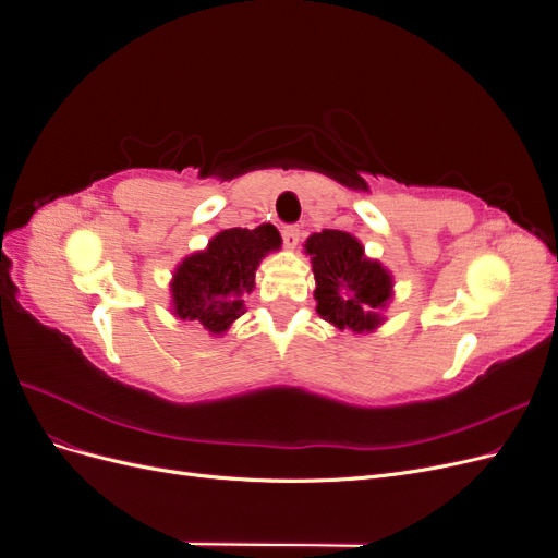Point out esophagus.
<instances>
[{
  "mask_svg": "<svg viewBox=\"0 0 558 558\" xmlns=\"http://www.w3.org/2000/svg\"><path fill=\"white\" fill-rule=\"evenodd\" d=\"M281 238H283V244H286V248H295V246H298V242H300V238H302V232H300V228H295V226H289V228H283Z\"/></svg>",
  "mask_w": 558,
  "mask_h": 558,
  "instance_id": "1",
  "label": "esophagus"
}]
</instances>
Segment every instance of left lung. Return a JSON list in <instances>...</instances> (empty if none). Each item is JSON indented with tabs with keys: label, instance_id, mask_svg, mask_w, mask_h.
I'll use <instances>...</instances> for the list:
<instances>
[{
	"label": "left lung",
	"instance_id": "left-lung-1",
	"mask_svg": "<svg viewBox=\"0 0 558 558\" xmlns=\"http://www.w3.org/2000/svg\"><path fill=\"white\" fill-rule=\"evenodd\" d=\"M314 272L316 314L337 330L375 332L393 300V275L367 258L365 246L342 230H320L305 242Z\"/></svg>",
	"mask_w": 558,
	"mask_h": 558
}]
</instances>
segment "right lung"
Here are the masks:
<instances>
[{
	"label": "right lung",
	"instance_id": "1",
	"mask_svg": "<svg viewBox=\"0 0 558 558\" xmlns=\"http://www.w3.org/2000/svg\"><path fill=\"white\" fill-rule=\"evenodd\" d=\"M281 248L272 223L221 230L209 244L185 256L170 281V310L181 320H197L211 337L226 335L256 289V269L265 256Z\"/></svg>",
	"mask_w": 558,
	"mask_h": 558
}]
</instances>
